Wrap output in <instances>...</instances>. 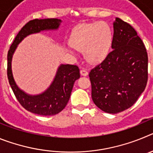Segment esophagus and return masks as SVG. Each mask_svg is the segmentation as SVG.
Listing matches in <instances>:
<instances>
[{"label": "esophagus", "mask_w": 153, "mask_h": 153, "mask_svg": "<svg viewBox=\"0 0 153 153\" xmlns=\"http://www.w3.org/2000/svg\"><path fill=\"white\" fill-rule=\"evenodd\" d=\"M80 74H81V76H86L88 75V72H87L86 70H81Z\"/></svg>", "instance_id": "esophagus-1"}]
</instances>
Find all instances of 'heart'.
<instances>
[{
  "label": "heart",
  "mask_w": 153,
  "mask_h": 153,
  "mask_svg": "<svg viewBox=\"0 0 153 153\" xmlns=\"http://www.w3.org/2000/svg\"><path fill=\"white\" fill-rule=\"evenodd\" d=\"M113 33L105 22L83 24L77 26L70 35V46L84 52L86 60L91 63L102 62L111 48Z\"/></svg>",
  "instance_id": "b5f03b06"
}]
</instances>
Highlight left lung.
I'll list each match as a JSON object with an SVG mask.
<instances>
[{"label": "left lung", "mask_w": 153, "mask_h": 153, "mask_svg": "<svg viewBox=\"0 0 153 153\" xmlns=\"http://www.w3.org/2000/svg\"><path fill=\"white\" fill-rule=\"evenodd\" d=\"M112 51L89 74L92 99L98 108L118 113L136 102L148 80V55L143 40L130 24L117 17Z\"/></svg>", "instance_id": "left-lung-1"}]
</instances>
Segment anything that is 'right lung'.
I'll return each mask as SVG.
<instances>
[{
	"label": "right lung",
	"instance_id": "obj_1",
	"mask_svg": "<svg viewBox=\"0 0 153 153\" xmlns=\"http://www.w3.org/2000/svg\"><path fill=\"white\" fill-rule=\"evenodd\" d=\"M62 21L56 18L34 19L27 23L16 36L7 53V77L16 98L27 111L41 116H53L61 112L70 100L74 82L80 76L76 65L61 64L58 67L51 86L38 95H30L16 84L11 69L12 57L16 48L24 37L43 30H57Z\"/></svg>",
	"mask_w": 153,
	"mask_h": 153
}]
</instances>
